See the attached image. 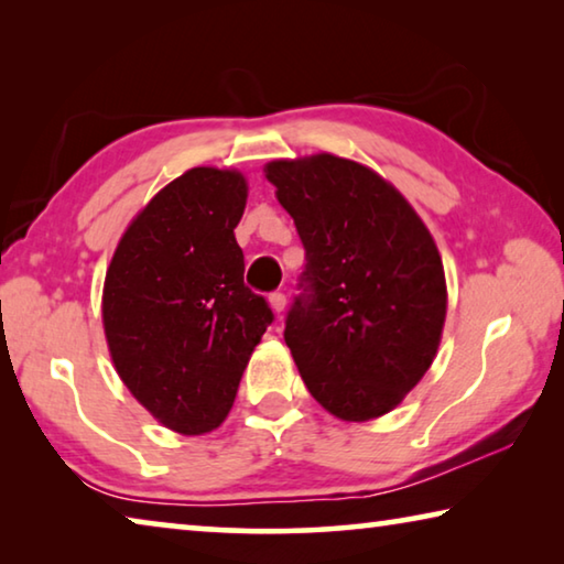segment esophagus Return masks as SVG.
I'll list each match as a JSON object with an SVG mask.
<instances>
[{"instance_id": "obj_1", "label": "esophagus", "mask_w": 564, "mask_h": 564, "mask_svg": "<svg viewBox=\"0 0 564 564\" xmlns=\"http://www.w3.org/2000/svg\"><path fill=\"white\" fill-rule=\"evenodd\" d=\"M269 303H271V311L275 313V316H281L283 308H285V295L275 291V293L269 295Z\"/></svg>"}]
</instances>
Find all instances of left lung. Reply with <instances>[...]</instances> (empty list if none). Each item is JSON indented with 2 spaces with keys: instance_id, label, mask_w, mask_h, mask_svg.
Masks as SVG:
<instances>
[{
  "instance_id": "obj_1",
  "label": "left lung",
  "mask_w": 564,
  "mask_h": 564,
  "mask_svg": "<svg viewBox=\"0 0 564 564\" xmlns=\"http://www.w3.org/2000/svg\"><path fill=\"white\" fill-rule=\"evenodd\" d=\"M263 171L305 248L283 330L305 388L340 420L390 413L441 346L447 289L431 231L356 161L316 154Z\"/></svg>"
}]
</instances>
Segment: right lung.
<instances>
[{"instance_id":"right-lung-1","label":"right lung","mask_w":564,"mask_h":564,"mask_svg":"<svg viewBox=\"0 0 564 564\" xmlns=\"http://www.w3.org/2000/svg\"><path fill=\"white\" fill-rule=\"evenodd\" d=\"M248 186L196 166L151 198L123 231L101 316L117 373L159 423L202 435L226 420L273 313L243 283L234 228Z\"/></svg>"}]
</instances>
